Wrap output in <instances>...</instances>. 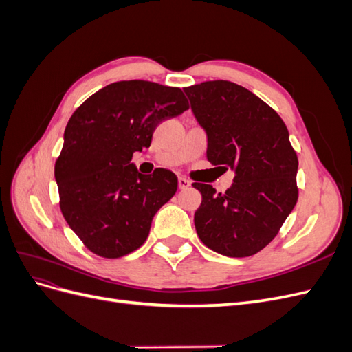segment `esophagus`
Returning <instances> with one entry per match:
<instances>
[{
	"mask_svg": "<svg viewBox=\"0 0 352 352\" xmlns=\"http://www.w3.org/2000/svg\"><path fill=\"white\" fill-rule=\"evenodd\" d=\"M188 186H190V182L186 177H179V188L180 189H186Z\"/></svg>",
	"mask_w": 352,
	"mask_h": 352,
	"instance_id": "obj_1",
	"label": "esophagus"
}]
</instances>
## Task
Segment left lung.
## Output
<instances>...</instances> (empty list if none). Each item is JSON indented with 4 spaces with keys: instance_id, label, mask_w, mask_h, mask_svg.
Returning <instances> with one entry per match:
<instances>
[{
    "instance_id": "8db88e82",
    "label": "left lung",
    "mask_w": 352,
    "mask_h": 352,
    "mask_svg": "<svg viewBox=\"0 0 352 352\" xmlns=\"http://www.w3.org/2000/svg\"><path fill=\"white\" fill-rule=\"evenodd\" d=\"M184 91L207 133V160L235 172L223 194L192 184L202 195L197 233L221 255L250 257L274 239L298 201V157L289 132L270 105L241 85L208 80Z\"/></svg>"
}]
</instances>
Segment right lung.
<instances>
[{"instance_id":"1","label":"right lung","mask_w":352,"mask_h":352,"mask_svg":"<svg viewBox=\"0 0 352 352\" xmlns=\"http://www.w3.org/2000/svg\"><path fill=\"white\" fill-rule=\"evenodd\" d=\"M189 109L180 88L148 80L104 87L70 117L56 162L60 208L91 252L119 258L146 241L155 212L177 190L167 168L141 175L132 155L155 127Z\"/></svg>"}]
</instances>
